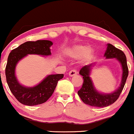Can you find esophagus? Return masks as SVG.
Returning a JSON list of instances; mask_svg holds the SVG:
<instances>
[{
	"instance_id": "1",
	"label": "esophagus",
	"mask_w": 134,
	"mask_h": 134,
	"mask_svg": "<svg viewBox=\"0 0 134 134\" xmlns=\"http://www.w3.org/2000/svg\"><path fill=\"white\" fill-rule=\"evenodd\" d=\"M77 74V72L76 71L75 69H72L71 70V71H70L69 72V75L70 76H75Z\"/></svg>"
}]
</instances>
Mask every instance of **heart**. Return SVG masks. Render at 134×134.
<instances>
[{
    "mask_svg": "<svg viewBox=\"0 0 134 134\" xmlns=\"http://www.w3.org/2000/svg\"><path fill=\"white\" fill-rule=\"evenodd\" d=\"M67 54L70 57L75 59L81 58L82 63H87L92 58L94 54V49L92 47L86 45L77 44L67 51Z\"/></svg>",
    "mask_w": 134,
    "mask_h": 134,
    "instance_id": "b5f03b06",
    "label": "heart"
}]
</instances>
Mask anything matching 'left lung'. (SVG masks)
I'll use <instances>...</instances> for the list:
<instances>
[{"label":"left lung","mask_w":134,"mask_h":134,"mask_svg":"<svg viewBox=\"0 0 134 134\" xmlns=\"http://www.w3.org/2000/svg\"><path fill=\"white\" fill-rule=\"evenodd\" d=\"M104 57L106 59L115 58L122 67V72L121 84L113 92L110 93H100L95 88L90 77L94 63L83 66L79 72L80 75L83 76V82L81 89L78 91V94L83 103L94 107L104 108L114 103L122 92L128 75L126 58L122 51L108 43L107 44Z\"/></svg>","instance_id":"obj_1"}]
</instances>
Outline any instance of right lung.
Segmentation results:
<instances>
[{"instance_id": "1", "label": "right lung", "mask_w": 134, "mask_h": 134, "mask_svg": "<svg viewBox=\"0 0 134 134\" xmlns=\"http://www.w3.org/2000/svg\"><path fill=\"white\" fill-rule=\"evenodd\" d=\"M52 44L53 43L48 40L27 41L9 53L5 71L6 81L11 92L23 104L32 106L45 102L52 96L58 82L63 78V74L50 75L36 86L26 87L19 83L15 75L16 66L20 60L28 54L50 56V47Z\"/></svg>"}]
</instances>
